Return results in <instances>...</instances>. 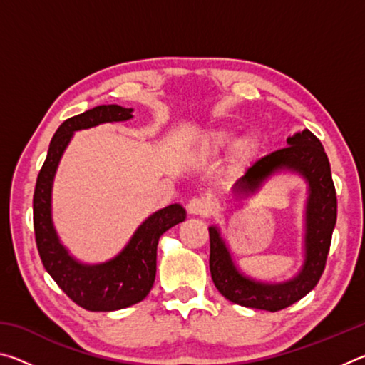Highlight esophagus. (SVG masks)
Returning <instances> with one entry per match:
<instances>
[{"mask_svg":"<svg viewBox=\"0 0 365 365\" xmlns=\"http://www.w3.org/2000/svg\"><path fill=\"white\" fill-rule=\"evenodd\" d=\"M187 209L191 215H207L211 212V205L206 197H193L188 201Z\"/></svg>","mask_w":365,"mask_h":365,"instance_id":"obj_1","label":"esophagus"}]
</instances>
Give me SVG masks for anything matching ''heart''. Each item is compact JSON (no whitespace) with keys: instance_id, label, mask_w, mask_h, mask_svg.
I'll return each instance as SVG.
<instances>
[{"instance_id":"1","label":"heart","mask_w":365,"mask_h":365,"mask_svg":"<svg viewBox=\"0 0 365 365\" xmlns=\"http://www.w3.org/2000/svg\"><path fill=\"white\" fill-rule=\"evenodd\" d=\"M232 150L233 160L238 165L250 164L261 150V141L255 135H243L237 140V132L230 128H217L205 135L195 148V156L202 160H212Z\"/></svg>"}]
</instances>
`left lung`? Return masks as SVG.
<instances>
[{
    "label": "left lung",
    "instance_id": "obj_1",
    "mask_svg": "<svg viewBox=\"0 0 365 365\" xmlns=\"http://www.w3.org/2000/svg\"><path fill=\"white\" fill-rule=\"evenodd\" d=\"M294 175L306 183L302 214V262L298 272L282 282L251 277L238 267L228 240L219 225L209 227V267L215 288L228 301L243 307L277 312L312 292L320 280L336 224V193L330 163L320 141L304 128L287 138V148L269 154L245 170L233 183L237 201L255 197L277 175Z\"/></svg>",
    "mask_w": 365,
    "mask_h": 365
}]
</instances>
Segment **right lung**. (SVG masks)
Here are the masks:
<instances>
[{"instance_id":"obj_1","label":"right lung","mask_w":365,"mask_h":365,"mask_svg":"<svg viewBox=\"0 0 365 365\" xmlns=\"http://www.w3.org/2000/svg\"><path fill=\"white\" fill-rule=\"evenodd\" d=\"M132 108L101 104L61 123L49 143L45 164L34 193V228L41 262L69 298L86 311L110 312L143 301L156 279V257L160 235L187 219L182 205L174 202L141 222L127 245L104 262H83L63 243L53 220V185L63 154L73 133L101 123L125 122Z\"/></svg>"}]
</instances>
